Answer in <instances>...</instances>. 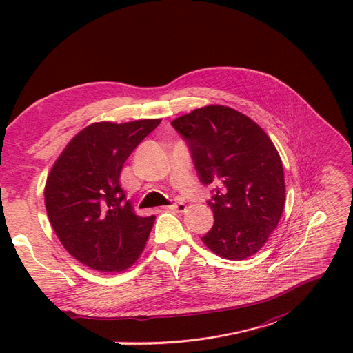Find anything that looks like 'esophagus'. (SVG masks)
Returning <instances> with one entry per match:
<instances>
[{
    "label": "esophagus",
    "mask_w": 353,
    "mask_h": 353,
    "mask_svg": "<svg viewBox=\"0 0 353 353\" xmlns=\"http://www.w3.org/2000/svg\"><path fill=\"white\" fill-rule=\"evenodd\" d=\"M167 208H168V210H173V211H177V212H185L186 211V205L185 203H180V202H176L173 205H168Z\"/></svg>",
    "instance_id": "esophagus-1"
}]
</instances>
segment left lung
Returning <instances> with one entry per match:
<instances>
[{"label": "left lung", "instance_id": "1", "mask_svg": "<svg viewBox=\"0 0 353 353\" xmlns=\"http://www.w3.org/2000/svg\"><path fill=\"white\" fill-rule=\"evenodd\" d=\"M203 185H218L208 202L215 224L202 237L216 256L244 260L266 244L285 208V177L278 150L249 116L210 104L179 116Z\"/></svg>", "mask_w": 353, "mask_h": 353}]
</instances>
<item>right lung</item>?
<instances>
[{"instance_id": "1", "label": "right lung", "mask_w": 353, "mask_h": 353, "mask_svg": "<svg viewBox=\"0 0 353 353\" xmlns=\"http://www.w3.org/2000/svg\"><path fill=\"white\" fill-rule=\"evenodd\" d=\"M161 119L96 122L81 129L52 165L45 206L57 237L78 262L99 272L132 266L155 216H139L121 188V172Z\"/></svg>"}]
</instances>
